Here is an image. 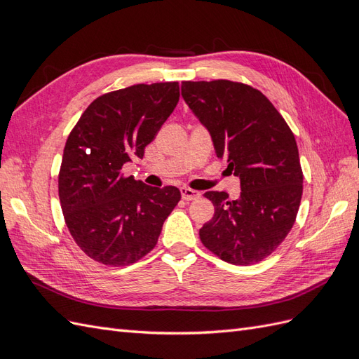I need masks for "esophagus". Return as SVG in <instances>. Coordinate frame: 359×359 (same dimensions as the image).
<instances>
[{"instance_id":"esophagus-1","label":"esophagus","mask_w":359,"mask_h":359,"mask_svg":"<svg viewBox=\"0 0 359 359\" xmlns=\"http://www.w3.org/2000/svg\"><path fill=\"white\" fill-rule=\"evenodd\" d=\"M199 196H201V193L196 191V190H191V189H187V187L181 189V198L184 201H194V199H198Z\"/></svg>"}]
</instances>
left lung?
I'll use <instances>...</instances> for the list:
<instances>
[{"label":"left lung","mask_w":359,"mask_h":359,"mask_svg":"<svg viewBox=\"0 0 359 359\" xmlns=\"http://www.w3.org/2000/svg\"><path fill=\"white\" fill-rule=\"evenodd\" d=\"M182 99L208 130L215 156L241 181V194L206 191L214 217L202 244L227 264L253 265L283 243L302 196L295 136L266 97L232 81L182 82Z\"/></svg>","instance_id":"left-lung-1"}]
</instances>
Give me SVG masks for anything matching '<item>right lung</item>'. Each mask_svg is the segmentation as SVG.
Here are the masks:
<instances>
[{
	"label": "right lung",
	"instance_id": "1",
	"mask_svg": "<svg viewBox=\"0 0 359 359\" xmlns=\"http://www.w3.org/2000/svg\"><path fill=\"white\" fill-rule=\"evenodd\" d=\"M178 100V82L127 86L97 97L69 135L61 210L76 244L97 262L126 266L142 259L180 202L177 187H151L123 173L126 163L144 157Z\"/></svg>",
	"mask_w": 359,
	"mask_h": 359
}]
</instances>
